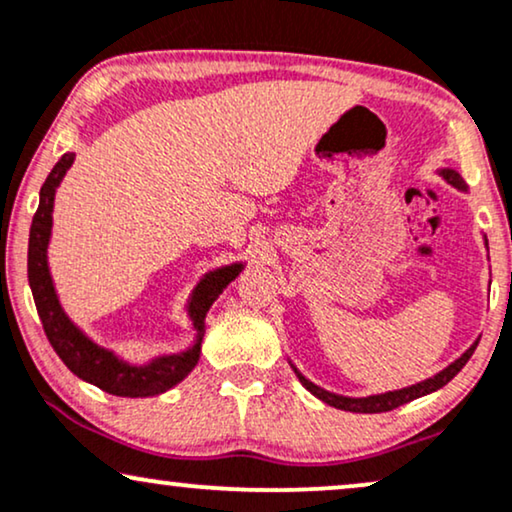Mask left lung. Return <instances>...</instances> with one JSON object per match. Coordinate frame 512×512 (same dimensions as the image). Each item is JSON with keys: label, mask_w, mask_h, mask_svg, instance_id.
<instances>
[{"label": "left lung", "mask_w": 512, "mask_h": 512, "mask_svg": "<svg viewBox=\"0 0 512 512\" xmlns=\"http://www.w3.org/2000/svg\"><path fill=\"white\" fill-rule=\"evenodd\" d=\"M438 173L445 177V180L449 182V185L459 189V192H468L466 182H463V177L456 173V170L452 168H440ZM485 248H489L487 245V238H485ZM475 346H478V342L470 344V349H466L461 353L459 358L454 360V363H449L445 370L435 374V377L431 379H424L419 381V384H412L407 388H398V391H388V393H377V395H367V398H349V395H339V393H330L325 391V388H320L313 384V381H309L304 377L302 372L297 370L295 365H292V370H295L297 379L302 381V386L306 388V391H311L313 395H316L318 400H323V403H327L330 407H337V410H344V412H360V414H377V412H391L395 410V407L410 403V400H417L421 398V395H428L433 391H438V388H442L447 384V381H452L456 374L461 372V367L468 363V358L473 356Z\"/></svg>", "instance_id": "left-lung-1"}]
</instances>
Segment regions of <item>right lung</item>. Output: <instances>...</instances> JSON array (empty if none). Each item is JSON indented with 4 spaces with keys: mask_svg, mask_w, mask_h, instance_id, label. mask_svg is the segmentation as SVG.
I'll return each instance as SVG.
<instances>
[{
    "mask_svg": "<svg viewBox=\"0 0 512 512\" xmlns=\"http://www.w3.org/2000/svg\"><path fill=\"white\" fill-rule=\"evenodd\" d=\"M72 163L74 154H63L46 177L42 192H39V208L32 217L30 245H27V281H30L46 337H49L60 360L79 379L102 388L105 393L121 395V398H149V395L166 393L168 388L180 384L199 363L201 339L206 332V313L215 299L222 295V290L241 274L243 262L208 271L194 288L187 302V311L196 330V339L187 351L152 358L145 365H133L119 358L114 351L102 349L91 337H86L63 311L56 288H53L49 257H46L53 227V199H56V189Z\"/></svg>",
    "mask_w": 512,
    "mask_h": 512,
    "instance_id": "right-lung-1",
    "label": "right lung"
}]
</instances>
